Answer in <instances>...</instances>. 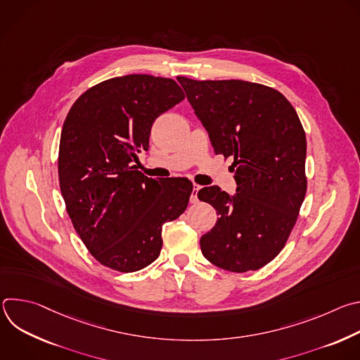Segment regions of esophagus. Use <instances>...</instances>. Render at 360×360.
Masks as SVG:
<instances>
[{
    "instance_id": "1",
    "label": "esophagus",
    "mask_w": 360,
    "mask_h": 360,
    "mask_svg": "<svg viewBox=\"0 0 360 360\" xmlns=\"http://www.w3.org/2000/svg\"><path fill=\"white\" fill-rule=\"evenodd\" d=\"M202 186L198 185V184H193V188H192V193H191V202L192 203H196L198 202V192Z\"/></svg>"
}]
</instances>
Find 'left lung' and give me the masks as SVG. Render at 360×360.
Masks as SVG:
<instances>
[{
	"mask_svg": "<svg viewBox=\"0 0 360 360\" xmlns=\"http://www.w3.org/2000/svg\"><path fill=\"white\" fill-rule=\"evenodd\" d=\"M215 153L232 158L238 184L231 198L218 186L198 198L219 218L200 238L211 264L231 272L256 271L286 245L306 195V135L290 102L276 89L240 79L178 77Z\"/></svg>",
	"mask_w": 360,
	"mask_h": 360,
	"instance_id": "left-lung-1",
	"label": "left lung"
}]
</instances>
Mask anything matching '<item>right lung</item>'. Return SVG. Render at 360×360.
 <instances>
[{"label":"right lung","instance_id":"1","mask_svg":"<svg viewBox=\"0 0 360 360\" xmlns=\"http://www.w3.org/2000/svg\"><path fill=\"white\" fill-rule=\"evenodd\" d=\"M169 78L131 74L86 89L63 125L58 178L70 219L94 258L135 272L162 249V225L188 207L192 182L145 176L132 162L153 121L184 101Z\"/></svg>","mask_w":360,"mask_h":360}]
</instances>
